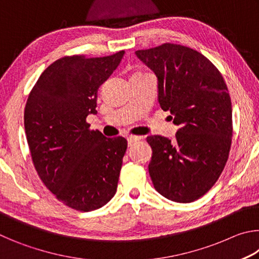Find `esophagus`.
<instances>
[{"mask_svg":"<svg viewBox=\"0 0 259 259\" xmlns=\"http://www.w3.org/2000/svg\"><path fill=\"white\" fill-rule=\"evenodd\" d=\"M139 139H142V137H138V136H128V137H126V140H128V145L129 146L133 145L134 143L138 142Z\"/></svg>","mask_w":259,"mask_h":259,"instance_id":"34e87169","label":"esophagus"}]
</instances>
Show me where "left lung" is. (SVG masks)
<instances>
[{
    "instance_id": "8db88e82",
    "label": "left lung",
    "mask_w": 259,
    "mask_h": 259,
    "mask_svg": "<svg viewBox=\"0 0 259 259\" xmlns=\"http://www.w3.org/2000/svg\"><path fill=\"white\" fill-rule=\"evenodd\" d=\"M155 74L157 100L179 128L176 140L148 136V172L168 200L188 203L211 188L229 159L232 105L225 81L211 61L191 48L164 43L136 51Z\"/></svg>"
}]
</instances>
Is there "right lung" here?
Returning a JSON list of instances; mask_svg holds the SVG:
<instances>
[{
    "mask_svg": "<svg viewBox=\"0 0 259 259\" xmlns=\"http://www.w3.org/2000/svg\"><path fill=\"white\" fill-rule=\"evenodd\" d=\"M123 56L56 60L26 103L25 133L35 169L57 199L80 211L102 208L117 188L126 140L106 138L85 120L97 114L99 87Z\"/></svg>",
    "mask_w": 259,
    "mask_h": 259,
    "instance_id": "1",
    "label": "right lung"
}]
</instances>
